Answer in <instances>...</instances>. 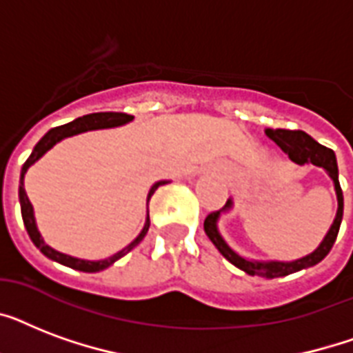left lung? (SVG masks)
<instances>
[{
    "mask_svg": "<svg viewBox=\"0 0 353 353\" xmlns=\"http://www.w3.org/2000/svg\"><path fill=\"white\" fill-rule=\"evenodd\" d=\"M269 139H273L274 143L279 144L280 148L284 150L285 154L290 155V159L296 165H304V163H312L315 166H321L324 170L328 172L330 177L334 179L335 192H337V203H339V209H337V216H335L334 225L328 231V234L324 236L323 243L307 256L301 258V260H295V262H252V260H245L241 258L240 254H236L231 247L227 245L225 240L221 238L220 232H218V227H216V221H218V216H220L221 210H227L231 207V199L223 205L221 210H214L210 212L207 218H205V232L210 238V241L218 247V251L223 254V256L236 265L241 271H245L247 274L251 276H263V279H279V276H288L291 273H296L301 269L312 268V265H317L321 260L326 258L332 247H334L335 240H337V234H339L341 221H343V207H345V201H343V190H341L339 185V170H337V159H335L334 150L326 148L323 144H319L315 139H312L306 132L302 130H273V128H268L265 130Z\"/></svg>",
    "mask_w": 353,
    "mask_h": 353,
    "instance_id": "1",
    "label": "left lung"
}]
</instances>
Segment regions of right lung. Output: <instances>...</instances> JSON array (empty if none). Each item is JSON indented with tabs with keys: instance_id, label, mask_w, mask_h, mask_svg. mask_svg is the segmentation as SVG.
Returning <instances> with one entry per match:
<instances>
[{
	"instance_id": "right-lung-1",
	"label": "right lung",
	"mask_w": 353,
	"mask_h": 353,
	"mask_svg": "<svg viewBox=\"0 0 353 353\" xmlns=\"http://www.w3.org/2000/svg\"><path fill=\"white\" fill-rule=\"evenodd\" d=\"M132 115H128V113H119V112H102V113H90V115H84V117L74 119L73 122H68V124H63V126H57L49 130V132L43 135V137L38 141V144L32 150V154L29 155V159L25 161L23 166H21V176H19V205H21V218H23L25 229L29 232L30 240L34 243L38 249H40L47 258H51L54 262L62 263V265H68L71 269H77V271H84V273H97V271H102V269L110 268L113 262H117L119 258H122L126 252H130L133 247L137 245L139 241L143 240L146 232L150 229V214L146 216V223H144V229L141 231V234L135 238V240L126 247V249H122L121 252L117 254H113L112 258H108V260H99V262H90V260H79V258L68 256V254H62V252L54 251L51 247L47 245L46 241L41 240L40 232L36 229V221H34V214H32V205H30L29 198H27V194H25L23 188V177L25 172L29 168L32 163L40 159L41 155L46 154L47 150H51L58 141H62L63 137H71V135H77V133L88 132V130H101V128H113V126H121L124 122L132 121ZM166 181H159L155 183L154 187L150 188L148 194V201L150 198L154 196V192L161 185H165Z\"/></svg>"
}]
</instances>
